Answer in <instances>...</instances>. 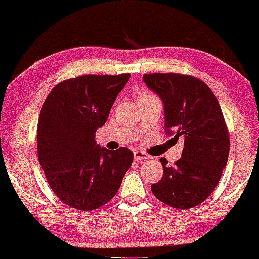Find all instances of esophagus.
<instances>
[{"label":"esophagus","mask_w":259,"mask_h":259,"mask_svg":"<svg viewBox=\"0 0 259 259\" xmlns=\"http://www.w3.org/2000/svg\"><path fill=\"white\" fill-rule=\"evenodd\" d=\"M133 155H134V161H137V162L146 160V159H150V155H147L146 153H144V152H140V151H136L133 153Z\"/></svg>","instance_id":"esophagus-1"}]
</instances>
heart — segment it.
Listing matches in <instances>:
<instances>
[{
    "label": "heart",
    "mask_w": 259,
    "mask_h": 259,
    "mask_svg": "<svg viewBox=\"0 0 259 259\" xmlns=\"http://www.w3.org/2000/svg\"><path fill=\"white\" fill-rule=\"evenodd\" d=\"M150 97H154V95L146 90H140L138 92V100H143V99H146Z\"/></svg>",
    "instance_id": "b5f03b06"
}]
</instances>
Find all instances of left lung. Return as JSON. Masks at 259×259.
<instances>
[{
  "label": "left lung",
  "mask_w": 259,
  "mask_h": 259,
  "mask_svg": "<svg viewBox=\"0 0 259 259\" xmlns=\"http://www.w3.org/2000/svg\"><path fill=\"white\" fill-rule=\"evenodd\" d=\"M145 83L165 107V133L184 139L182 158L151 186L155 198L178 210L199 205L213 192L226 166L230 136L219 102L203 81L178 73L145 74Z\"/></svg>",
  "instance_id": "obj_1"
}]
</instances>
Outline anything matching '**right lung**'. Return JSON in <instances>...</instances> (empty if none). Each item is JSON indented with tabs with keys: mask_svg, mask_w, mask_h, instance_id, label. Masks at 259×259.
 Returning a JSON list of instances; mask_svg holds the SVG:
<instances>
[{
	"mask_svg": "<svg viewBox=\"0 0 259 259\" xmlns=\"http://www.w3.org/2000/svg\"><path fill=\"white\" fill-rule=\"evenodd\" d=\"M130 73L82 75L56 84L37 122V155L53 192L68 206L93 211L115 196L133 162L127 147L95 144Z\"/></svg>",
	"mask_w": 259,
	"mask_h": 259,
	"instance_id": "right-lung-1",
	"label": "right lung"
}]
</instances>
